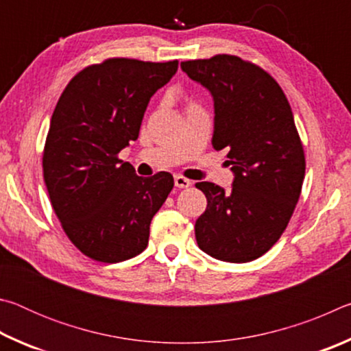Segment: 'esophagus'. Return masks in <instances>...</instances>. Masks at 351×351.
<instances>
[{
	"instance_id": "obj_1",
	"label": "esophagus",
	"mask_w": 351,
	"mask_h": 351,
	"mask_svg": "<svg viewBox=\"0 0 351 351\" xmlns=\"http://www.w3.org/2000/svg\"><path fill=\"white\" fill-rule=\"evenodd\" d=\"M175 186H176L178 189H187V187L192 186V181L187 180V178L181 176V175H176V176H175Z\"/></svg>"
}]
</instances>
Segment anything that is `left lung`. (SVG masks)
<instances>
[{
	"mask_svg": "<svg viewBox=\"0 0 351 351\" xmlns=\"http://www.w3.org/2000/svg\"><path fill=\"white\" fill-rule=\"evenodd\" d=\"M213 97L215 150L228 152L232 190L197 182L206 212L195 223L201 251L230 263L258 258L293 215L305 178L304 147L287 96L272 77L240 57L181 62Z\"/></svg>",
	"mask_w": 351,
	"mask_h": 351,
	"instance_id": "left-lung-1",
	"label": "left lung"
}]
</instances>
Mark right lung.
I'll use <instances>...</instances> for the list:
<instances>
[{"instance_id": "1", "label": "right lung", "mask_w": 351, "mask_h": 351, "mask_svg": "<svg viewBox=\"0 0 351 351\" xmlns=\"http://www.w3.org/2000/svg\"><path fill=\"white\" fill-rule=\"evenodd\" d=\"M176 71L178 60L108 58L82 69L58 99L43 176L64 234L86 257L117 263L148 245L152 218L173 189V176H138L117 154L138 139L152 96Z\"/></svg>"}]
</instances>
